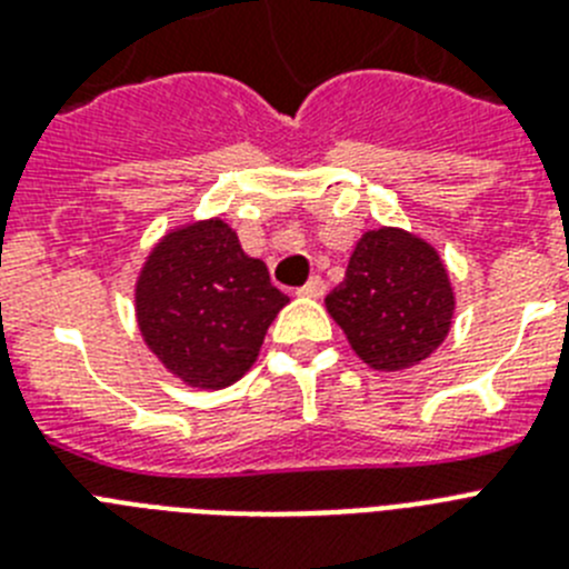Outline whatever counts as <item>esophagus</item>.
I'll return each mask as SVG.
<instances>
[{
	"instance_id": "34e87169",
	"label": "esophagus",
	"mask_w": 569,
	"mask_h": 569,
	"mask_svg": "<svg viewBox=\"0 0 569 569\" xmlns=\"http://www.w3.org/2000/svg\"><path fill=\"white\" fill-rule=\"evenodd\" d=\"M325 290H328V281L321 279V276H313L305 288H299V293L310 296V299H319V296H325Z\"/></svg>"
}]
</instances>
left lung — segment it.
Returning <instances> with one entry per match:
<instances>
[{
    "instance_id": "left-lung-1",
    "label": "left lung",
    "mask_w": 569,
    "mask_h": 569,
    "mask_svg": "<svg viewBox=\"0 0 569 569\" xmlns=\"http://www.w3.org/2000/svg\"><path fill=\"white\" fill-rule=\"evenodd\" d=\"M325 301L359 359L376 370L419 365L445 341L453 319L439 253L396 228L361 236L345 281Z\"/></svg>"
}]
</instances>
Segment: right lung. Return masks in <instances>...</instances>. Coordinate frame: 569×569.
<instances>
[{"mask_svg":"<svg viewBox=\"0 0 569 569\" xmlns=\"http://www.w3.org/2000/svg\"><path fill=\"white\" fill-rule=\"evenodd\" d=\"M284 305L264 261L244 256L219 219L164 236L136 288L144 341L193 387H224L248 373Z\"/></svg>","mask_w":569,"mask_h":569,"instance_id":"add662e5","label":"right lung"}]
</instances>
